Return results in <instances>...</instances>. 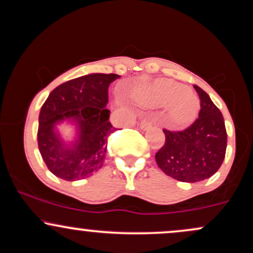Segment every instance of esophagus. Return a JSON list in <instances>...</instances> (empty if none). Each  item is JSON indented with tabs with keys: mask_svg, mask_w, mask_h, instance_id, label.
<instances>
[{
	"mask_svg": "<svg viewBox=\"0 0 253 253\" xmlns=\"http://www.w3.org/2000/svg\"><path fill=\"white\" fill-rule=\"evenodd\" d=\"M151 126H152V121H151L149 118L144 119V120L140 123V128L141 129H147V128H150Z\"/></svg>",
	"mask_w": 253,
	"mask_h": 253,
	"instance_id": "obj_1",
	"label": "esophagus"
}]
</instances>
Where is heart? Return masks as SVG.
Returning <instances> with one entry per match:
<instances>
[{"instance_id":"b5f03b06","label":"heart","mask_w":253,"mask_h":253,"mask_svg":"<svg viewBox=\"0 0 253 253\" xmlns=\"http://www.w3.org/2000/svg\"><path fill=\"white\" fill-rule=\"evenodd\" d=\"M145 104L151 107L167 106L168 124L172 127H185L197 118L200 109L199 98L193 91L173 81L159 80L150 86L141 97Z\"/></svg>"}]
</instances>
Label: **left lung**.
I'll return each instance as SVG.
<instances>
[{
  "mask_svg": "<svg viewBox=\"0 0 253 253\" xmlns=\"http://www.w3.org/2000/svg\"><path fill=\"white\" fill-rule=\"evenodd\" d=\"M201 101L199 118L187 129H163L165 144L156 153L159 169L181 182L210 178L221 167L227 147L225 121L210 95L194 85Z\"/></svg>",
  "mask_w": 253,
  "mask_h": 253,
  "instance_id": "obj_1",
  "label": "left lung"
}]
</instances>
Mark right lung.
<instances>
[{
    "label": "right lung",
    "instance_id": "obj_1",
    "mask_svg": "<svg viewBox=\"0 0 253 253\" xmlns=\"http://www.w3.org/2000/svg\"><path fill=\"white\" fill-rule=\"evenodd\" d=\"M115 74H89L52 90L39 114L38 146L46 167L65 181H78L102 168L107 139L115 127L109 121L108 86ZM64 121L74 124L77 138L65 143L56 128Z\"/></svg>",
    "mask_w": 253,
    "mask_h": 253
}]
</instances>
